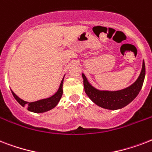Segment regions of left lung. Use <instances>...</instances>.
<instances>
[{"instance_id": "obj_1", "label": "left lung", "mask_w": 152, "mask_h": 152, "mask_svg": "<svg viewBox=\"0 0 152 152\" xmlns=\"http://www.w3.org/2000/svg\"><path fill=\"white\" fill-rule=\"evenodd\" d=\"M82 77L83 79L84 91L94 103L107 110H119L129 105L141 90L145 77V64L144 61H143L141 72L137 80L122 90L114 91L99 90L88 82L83 73H82Z\"/></svg>"}]
</instances>
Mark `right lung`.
Returning <instances> with one entry per match:
<instances>
[{
  "label": "right lung",
  "mask_w": 152,
  "mask_h": 152,
  "mask_svg": "<svg viewBox=\"0 0 152 152\" xmlns=\"http://www.w3.org/2000/svg\"><path fill=\"white\" fill-rule=\"evenodd\" d=\"M63 81H64V78L62 79L61 83L60 84V87L57 92L55 93L53 95H52L51 97L47 98V99H43L38 100V101L35 102H31L21 99L20 98L18 97L17 95L13 92L12 91H12V93L13 96L15 99V100L21 106H23V107L26 106L28 110L34 112V113H44V112L50 110L54 108L55 106H57L58 102H59L60 99H61V98L62 96V94H63V89H62Z\"/></svg>",
  "instance_id": "1"
}]
</instances>
